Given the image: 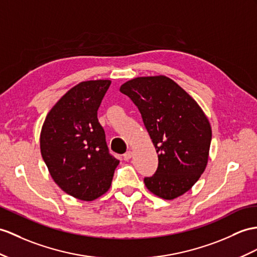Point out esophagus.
<instances>
[{"mask_svg":"<svg viewBox=\"0 0 257 257\" xmlns=\"http://www.w3.org/2000/svg\"><path fill=\"white\" fill-rule=\"evenodd\" d=\"M132 156H133V153L130 150V152H126L123 155V159L124 160H130L131 158H132Z\"/></svg>","mask_w":257,"mask_h":257,"instance_id":"1","label":"esophagus"}]
</instances>
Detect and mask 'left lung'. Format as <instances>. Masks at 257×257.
<instances>
[{"mask_svg":"<svg viewBox=\"0 0 257 257\" xmlns=\"http://www.w3.org/2000/svg\"><path fill=\"white\" fill-rule=\"evenodd\" d=\"M120 91L132 99L158 154V168L144 179L156 196L174 199L201 178L209 157L211 126L202 108L164 75L136 77Z\"/></svg>","mask_w":257,"mask_h":257,"instance_id":"8db88e82","label":"left lung"}]
</instances>
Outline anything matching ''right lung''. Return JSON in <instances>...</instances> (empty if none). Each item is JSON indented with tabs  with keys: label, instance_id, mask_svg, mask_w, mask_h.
Returning <instances> with one entry per match:
<instances>
[{
	"label": "right lung",
	"instance_id": "1",
	"mask_svg": "<svg viewBox=\"0 0 257 257\" xmlns=\"http://www.w3.org/2000/svg\"><path fill=\"white\" fill-rule=\"evenodd\" d=\"M109 79L74 86L49 111L40 133V152L54 182L80 201L108 192L117 159L109 154L97 111Z\"/></svg>",
	"mask_w": 257,
	"mask_h": 257
}]
</instances>
